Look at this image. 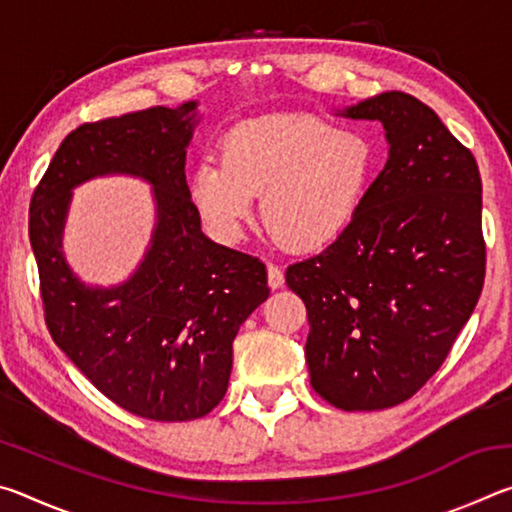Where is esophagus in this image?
I'll return each instance as SVG.
<instances>
[{
  "mask_svg": "<svg viewBox=\"0 0 512 512\" xmlns=\"http://www.w3.org/2000/svg\"><path fill=\"white\" fill-rule=\"evenodd\" d=\"M266 273H268V287H271V289H280V287H284V271H282L280 266L268 264Z\"/></svg>",
  "mask_w": 512,
  "mask_h": 512,
  "instance_id": "esophagus-1",
  "label": "esophagus"
}]
</instances>
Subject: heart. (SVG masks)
<instances>
[{"label":"heart","instance_id":"b5f03b06","mask_svg":"<svg viewBox=\"0 0 512 512\" xmlns=\"http://www.w3.org/2000/svg\"><path fill=\"white\" fill-rule=\"evenodd\" d=\"M377 164V146L359 128L277 112L228 128L219 160L203 158L189 173V198L216 235L237 239L262 196L268 235L287 250L314 253L359 219Z\"/></svg>","mask_w":512,"mask_h":512}]
</instances>
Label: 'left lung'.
<instances>
[{
	"instance_id": "left-lung-1",
	"label": "left lung",
	"mask_w": 512,
	"mask_h": 512,
	"mask_svg": "<svg viewBox=\"0 0 512 512\" xmlns=\"http://www.w3.org/2000/svg\"><path fill=\"white\" fill-rule=\"evenodd\" d=\"M343 115L381 121L388 160L352 228L291 264L287 284L307 307L314 391L341 411H379L436 375L479 302L481 176L411 94H377Z\"/></svg>"
}]
</instances>
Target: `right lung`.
Returning <instances> with one entry per match:
<instances>
[{"label": "right lung", "mask_w": 512, "mask_h": 512, "mask_svg": "<svg viewBox=\"0 0 512 512\" xmlns=\"http://www.w3.org/2000/svg\"><path fill=\"white\" fill-rule=\"evenodd\" d=\"M196 101L90 121L69 133L31 198L29 237L51 339L99 391L146 420L185 422L228 391L232 341L268 298L257 257L214 244L185 178ZM126 172L154 185L159 219L143 264L117 288H88L66 266L71 189Z\"/></svg>", "instance_id": "obj_1"}]
</instances>
